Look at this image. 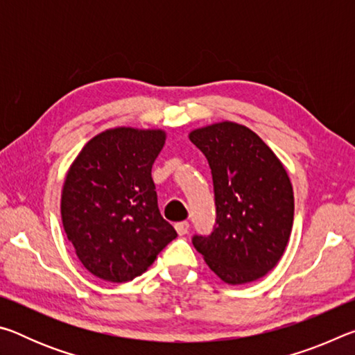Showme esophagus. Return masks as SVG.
<instances>
[{
  "label": "esophagus",
  "mask_w": 355,
  "mask_h": 355,
  "mask_svg": "<svg viewBox=\"0 0 355 355\" xmlns=\"http://www.w3.org/2000/svg\"><path fill=\"white\" fill-rule=\"evenodd\" d=\"M175 230L180 236L186 235V233L189 232V222L188 220H183V222H177L175 224Z\"/></svg>",
  "instance_id": "1"
}]
</instances>
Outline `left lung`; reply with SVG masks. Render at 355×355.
I'll return each instance as SVG.
<instances>
[{
	"instance_id": "8db88e82",
	"label": "left lung",
	"mask_w": 355,
	"mask_h": 355,
	"mask_svg": "<svg viewBox=\"0 0 355 355\" xmlns=\"http://www.w3.org/2000/svg\"><path fill=\"white\" fill-rule=\"evenodd\" d=\"M213 175L216 224L192 244L228 285L266 275L291 235L294 196L284 164L244 125L220 122L189 133Z\"/></svg>"
}]
</instances>
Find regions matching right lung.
<instances>
[{
  "instance_id": "obj_1",
  "label": "right lung",
  "mask_w": 355,
  "mask_h": 355,
  "mask_svg": "<svg viewBox=\"0 0 355 355\" xmlns=\"http://www.w3.org/2000/svg\"><path fill=\"white\" fill-rule=\"evenodd\" d=\"M163 130L112 128L83 147L65 177L61 214L83 266L114 284L147 271L177 232L158 208L152 166Z\"/></svg>"
}]
</instances>
